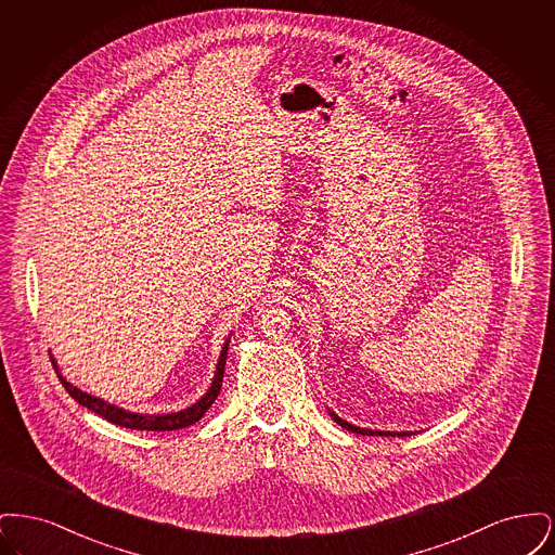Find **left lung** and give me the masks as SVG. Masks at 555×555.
Segmentation results:
<instances>
[{
  "instance_id": "left-lung-1",
  "label": "left lung",
  "mask_w": 555,
  "mask_h": 555,
  "mask_svg": "<svg viewBox=\"0 0 555 555\" xmlns=\"http://www.w3.org/2000/svg\"><path fill=\"white\" fill-rule=\"evenodd\" d=\"M333 418H335V423L341 424L344 428H347V430H351V433H358V435H369V437H410L412 433H385V430H370V428H360V426H353V424L345 423V421H341L337 414H331Z\"/></svg>"
}]
</instances>
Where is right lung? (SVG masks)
<instances>
[{"label": "right lung", "instance_id": "right-lung-1", "mask_svg": "<svg viewBox=\"0 0 555 555\" xmlns=\"http://www.w3.org/2000/svg\"><path fill=\"white\" fill-rule=\"evenodd\" d=\"M227 351H229V341L222 347V353H220V360H218V366H216V376H214V383H211L210 391L206 396L202 397L197 403H193L191 408H186L183 412H177V414H164V416H143V414H132L127 410H120L116 405H109L104 399L100 397L89 396V393H82L77 387H73L70 383H66V378H62V374L57 372V378L62 380L64 389L70 393L73 399H77L80 405H85L87 410L100 414L102 418H106L107 423L116 424V426H122V428H131V430H179V428H185L191 424L197 423L208 410H210L214 399L220 393V387H222V374H224V362H227Z\"/></svg>", "mask_w": 555, "mask_h": 555}]
</instances>
